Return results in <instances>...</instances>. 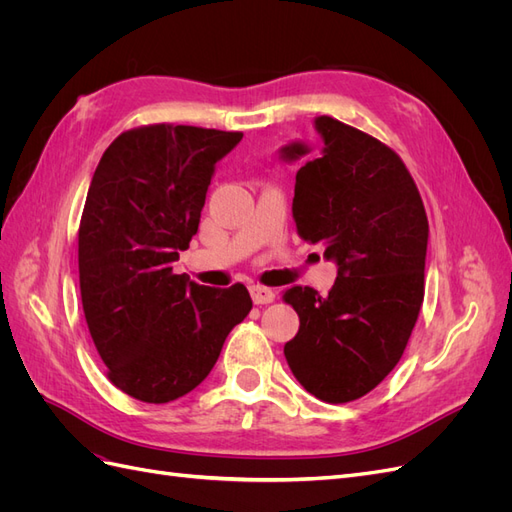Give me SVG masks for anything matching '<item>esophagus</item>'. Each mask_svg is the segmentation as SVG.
I'll return each instance as SVG.
<instances>
[{"label":"esophagus","instance_id":"34e87169","mask_svg":"<svg viewBox=\"0 0 512 512\" xmlns=\"http://www.w3.org/2000/svg\"><path fill=\"white\" fill-rule=\"evenodd\" d=\"M250 294H252V301L256 305H267V303H273V299H275V292L271 288L258 286V284L250 288Z\"/></svg>","mask_w":512,"mask_h":512}]
</instances>
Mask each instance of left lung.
Segmentation results:
<instances>
[{"instance_id": "1", "label": "left lung", "mask_w": 512, "mask_h": 512, "mask_svg": "<svg viewBox=\"0 0 512 512\" xmlns=\"http://www.w3.org/2000/svg\"><path fill=\"white\" fill-rule=\"evenodd\" d=\"M314 145L282 147L297 170L292 218L299 237L324 245L337 280L327 297L292 286L284 301L299 333L284 346L294 378L327 404H348L391 374L425 297L429 224L397 153L333 117H316Z\"/></svg>"}]
</instances>
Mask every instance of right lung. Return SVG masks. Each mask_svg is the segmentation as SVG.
Instances as JSON below:
<instances>
[{
	"instance_id": "right-lung-1",
	"label": "right lung",
	"mask_w": 512,
	"mask_h": 512,
	"mask_svg": "<svg viewBox=\"0 0 512 512\" xmlns=\"http://www.w3.org/2000/svg\"><path fill=\"white\" fill-rule=\"evenodd\" d=\"M241 138L173 123L132 128L91 179L79 226L83 312L108 380L145 404L196 389L252 309L243 284L200 286L173 271L198 230L215 164Z\"/></svg>"
}]
</instances>
